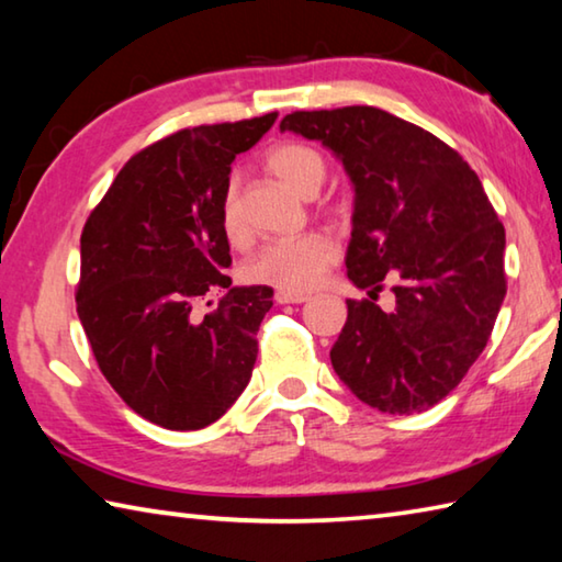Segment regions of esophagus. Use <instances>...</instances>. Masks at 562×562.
<instances>
[{"label":"esophagus","mask_w":562,"mask_h":562,"mask_svg":"<svg viewBox=\"0 0 562 562\" xmlns=\"http://www.w3.org/2000/svg\"><path fill=\"white\" fill-rule=\"evenodd\" d=\"M274 300H278L280 304H302V302H307L310 297H307V294H292V292H278V294H274Z\"/></svg>","instance_id":"esophagus-1"}]
</instances>
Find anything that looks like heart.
<instances>
[{
    "instance_id": "b5f03b06",
    "label": "heart",
    "mask_w": 562,
    "mask_h": 562,
    "mask_svg": "<svg viewBox=\"0 0 562 562\" xmlns=\"http://www.w3.org/2000/svg\"><path fill=\"white\" fill-rule=\"evenodd\" d=\"M268 164L284 186L304 198L315 195L327 176V164L319 150L304 144H284L274 148ZM221 227L227 240L235 245L247 237L235 183L227 186L223 195ZM335 262L337 245L327 235L304 233L297 237H280V240L265 243L243 265V278L255 284H270L280 292L304 294L317 288Z\"/></svg>"
}]
</instances>
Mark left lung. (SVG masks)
<instances>
[{
	"instance_id": "1",
	"label": "left lung",
	"mask_w": 562,
	"mask_h": 562,
	"mask_svg": "<svg viewBox=\"0 0 562 562\" xmlns=\"http://www.w3.org/2000/svg\"><path fill=\"white\" fill-rule=\"evenodd\" d=\"M335 154L355 188L347 278L396 304L347 300L331 367L359 402L418 414L459 386L506 297V231L471 166L374 106L294 111L280 121Z\"/></svg>"
}]
</instances>
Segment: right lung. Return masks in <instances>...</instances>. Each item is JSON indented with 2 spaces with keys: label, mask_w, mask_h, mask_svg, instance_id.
Listing matches in <instances>:
<instances>
[{
  "label": "right lung",
  "mask_w": 562,
  "mask_h": 562,
  "mask_svg": "<svg viewBox=\"0 0 562 562\" xmlns=\"http://www.w3.org/2000/svg\"><path fill=\"white\" fill-rule=\"evenodd\" d=\"M274 119L186 128L144 148L83 225L81 327L106 382L164 429L217 422L252 376L272 288H233L223 272L233 260L221 203L235 156ZM213 289L226 294L198 316L196 302Z\"/></svg>",
  "instance_id": "obj_1"
}]
</instances>
